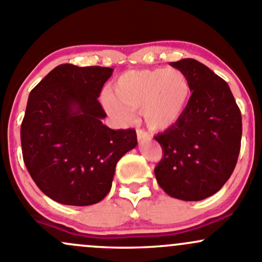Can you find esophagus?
Returning a JSON list of instances; mask_svg holds the SVG:
<instances>
[{"label":"esophagus","instance_id":"obj_1","mask_svg":"<svg viewBox=\"0 0 262 262\" xmlns=\"http://www.w3.org/2000/svg\"><path fill=\"white\" fill-rule=\"evenodd\" d=\"M137 138H138V140H139V142H144V140L150 139V136H149V133H146L145 130L138 129V130H137Z\"/></svg>","mask_w":262,"mask_h":262}]
</instances>
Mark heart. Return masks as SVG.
Returning a JSON list of instances; mask_svg holds the SVG:
<instances>
[{"label": "heart", "instance_id": "heart-1", "mask_svg": "<svg viewBox=\"0 0 262 262\" xmlns=\"http://www.w3.org/2000/svg\"><path fill=\"white\" fill-rule=\"evenodd\" d=\"M190 96V82L182 71H129L118 77L112 94H104L103 105L120 124L130 122L133 112L142 109V117L149 128L165 130L183 117Z\"/></svg>", "mask_w": 262, "mask_h": 262}]
</instances>
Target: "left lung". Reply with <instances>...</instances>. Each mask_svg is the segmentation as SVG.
Wrapping results in <instances>:
<instances>
[{
	"label": "left lung",
	"instance_id": "left-lung-1",
	"mask_svg": "<svg viewBox=\"0 0 262 262\" xmlns=\"http://www.w3.org/2000/svg\"><path fill=\"white\" fill-rule=\"evenodd\" d=\"M191 87L183 117L155 137L164 158L155 166L157 182L169 196L199 201L228 182L240 153L241 113L228 83L196 59L171 62Z\"/></svg>",
	"mask_w": 262,
	"mask_h": 262
}]
</instances>
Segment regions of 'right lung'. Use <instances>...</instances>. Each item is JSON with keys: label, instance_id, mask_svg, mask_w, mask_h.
Returning a JSON list of instances; mask_svg holds the SVG:
<instances>
[{"label": "right lung", "instance_id": "add662e5", "mask_svg": "<svg viewBox=\"0 0 262 262\" xmlns=\"http://www.w3.org/2000/svg\"><path fill=\"white\" fill-rule=\"evenodd\" d=\"M113 68L61 64L31 91L21 144L33 182L52 200L87 206L104 199L118 160L138 144L134 129L103 124L98 97Z\"/></svg>", "mask_w": 262, "mask_h": 262}]
</instances>
